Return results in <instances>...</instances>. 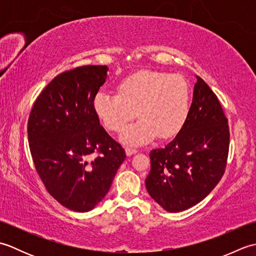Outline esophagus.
I'll list each match as a JSON object with an SVG mask.
<instances>
[{
    "mask_svg": "<svg viewBox=\"0 0 256 256\" xmlns=\"http://www.w3.org/2000/svg\"><path fill=\"white\" fill-rule=\"evenodd\" d=\"M125 152H126V154L130 156V155H133V154L136 153L138 150L134 148H131V146H128V148H125Z\"/></svg>",
    "mask_w": 256,
    "mask_h": 256,
    "instance_id": "esophagus-1",
    "label": "esophagus"
}]
</instances>
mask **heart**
<instances>
[{"label": "heart", "mask_w": 256, "mask_h": 256, "mask_svg": "<svg viewBox=\"0 0 256 256\" xmlns=\"http://www.w3.org/2000/svg\"><path fill=\"white\" fill-rule=\"evenodd\" d=\"M94 108L113 132H121L138 111L140 118L124 130L122 140L142 144L156 134L166 138L182 128L190 108V89L180 76L142 70L124 78L118 86V94L98 92Z\"/></svg>", "instance_id": "b5f03b06"}]
</instances>
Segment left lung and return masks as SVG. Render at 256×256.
Here are the masks:
<instances>
[{
	"instance_id": "1",
	"label": "left lung",
	"mask_w": 256,
	"mask_h": 256,
	"mask_svg": "<svg viewBox=\"0 0 256 256\" xmlns=\"http://www.w3.org/2000/svg\"><path fill=\"white\" fill-rule=\"evenodd\" d=\"M229 146V124L218 96L197 77L180 131L164 148L150 153L145 184L150 197L170 212L197 204L224 176Z\"/></svg>"
}]
</instances>
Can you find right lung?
<instances>
[{
    "label": "right lung",
    "mask_w": 256,
    "mask_h": 256,
    "mask_svg": "<svg viewBox=\"0 0 256 256\" xmlns=\"http://www.w3.org/2000/svg\"><path fill=\"white\" fill-rule=\"evenodd\" d=\"M106 72V66H82L59 74L37 96L27 123L32 158L46 190L78 212L104 198L126 157L94 108Z\"/></svg>",
    "instance_id": "1"
}]
</instances>
